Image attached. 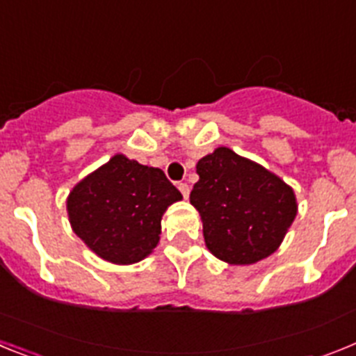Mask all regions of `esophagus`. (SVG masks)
<instances>
[{
	"mask_svg": "<svg viewBox=\"0 0 356 356\" xmlns=\"http://www.w3.org/2000/svg\"><path fill=\"white\" fill-rule=\"evenodd\" d=\"M178 188H180V193L184 194V197L187 200L188 194H191V188H188L187 184H178Z\"/></svg>",
	"mask_w": 356,
	"mask_h": 356,
	"instance_id": "obj_1",
	"label": "esophagus"
}]
</instances>
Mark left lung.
Segmentation results:
<instances>
[{
	"instance_id": "1",
	"label": "left lung",
	"mask_w": 356,
	"mask_h": 356,
	"mask_svg": "<svg viewBox=\"0 0 356 356\" xmlns=\"http://www.w3.org/2000/svg\"><path fill=\"white\" fill-rule=\"evenodd\" d=\"M191 203L213 257L248 266L278 250L298 213L294 191L260 163L217 147L197 162Z\"/></svg>"
}]
</instances>
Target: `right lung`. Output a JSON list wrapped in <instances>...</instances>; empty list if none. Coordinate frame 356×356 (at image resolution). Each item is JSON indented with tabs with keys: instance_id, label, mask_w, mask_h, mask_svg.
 Returning <instances> with one entry per match:
<instances>
[{
	"instance_id": "add662e5",
	"label": "right lung",
	"mask_w": 356,
	"mask_h": 356,
	"mask_svg": "<svg viewBox=\"0 0 356 356\" xmlns=\"http://www.w3.org/2000/svg\"><path fill=\"white\" fill-rule=\"evenodd\" d=\"M180 200L162 169L115 155L74 185L67 197L69 222L97 257L128 266L155 250L163 212Z\"/></svg>"
}]
</instances>
